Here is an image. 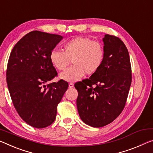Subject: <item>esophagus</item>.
<instances>
[{"mask_svg": "<svg viewBox=\"0 0 153 153\" xmlns=\"http://www.w3.org/2000/svg\"><path fill=\"white\" fill-rule=\"evenodd\" d=\"M74 86V84L73 83H69V88H73V87Z\"/></svg>", "mask_w": 153, "mask_h": 153, "instance_id": "34e87169", "label": "esophagus"}]
</instances>
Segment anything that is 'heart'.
Returning a JSON list of instances; mask_svg holds the SVG:
<instances>
[{"mask_svg": "<svg viewBox=\"0 0 153 153\" xmlns=\"http://www.w3.org/2000/svg\"><path fill=\"white\" fill-rule=\"evenodd\" d=\"M63 50L52 51L50 59L59 71L66 69L71 60L74 65L60 75V78L69 82L79 80L85 74H94L102 66L105 58L103 45L88 37L73 38L64 43Z\"/></svg>", "mask_w": 153, "mask_h": 153, "instance_id": "b5f03b06", "label": "heart"}]
</instances>
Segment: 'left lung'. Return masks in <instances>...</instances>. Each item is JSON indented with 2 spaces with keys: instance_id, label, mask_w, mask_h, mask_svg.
<instances>
[{
  "instance_id": "obj_1",
  "label": "left lung",
  "mask_w": 153,
  "mask_h": 153,
  "mask_svg": "<svg viewBox=\"0 0 153 153\" xmlns=\"http://www.w3.org/2000/svg\"><path fill=\"white\" fill-rule=\"evenodd\" d=\"M105 58L99 71L74 84L77 107L84 123L93 127L110 124L124 109L131 84V66L127 48L116 36L103 39Z\"/></svg>"
}]
</instances>
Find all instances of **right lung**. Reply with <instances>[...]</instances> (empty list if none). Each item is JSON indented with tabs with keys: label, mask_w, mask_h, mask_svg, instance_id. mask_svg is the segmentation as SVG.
Instances as JSON below:
<instances>
[{
	"label": "right lung",
	"mask_w": 153,
	"mask_h": 153,
	"mask_svg": "<svg viewBox=\"0 0 153 153\" xmlns=\"http://www.w3.org/2000/svg\"><path fill=\"white\" fill-rule=\"evenodd\" d=\"M62 37L31 31L16 43L7 63V83L17 112L29 125L45 128L56 119L57 106L69 86L58 76L50 56Z\"/></svg>",
	"instance_id": "right-lung-1"
}]
</instances>
